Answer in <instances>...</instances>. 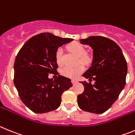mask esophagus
Listing matches in <instances>:
<instances>
[{
	"label": "esophagus",
	"mask_w": 135,
	"mask_h": 135,
	"mask_svg": "<svg viewBox=\"0 0 135 135\" xmlns=\"http://www.w3.org/2000/svg\"><path fill=\"white\" fill-rule=\"evenodd\" d=\"M72 81L73 84V85H75L76 83H77V81H75V80H72V81Z\"/></svg>",
	"instance_id": "1"
}]
</instances>
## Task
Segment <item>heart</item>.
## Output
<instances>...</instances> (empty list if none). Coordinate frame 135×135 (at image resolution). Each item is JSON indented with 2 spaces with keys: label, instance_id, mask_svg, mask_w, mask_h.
<instances>
[{
  "label": "heart",
  "instance_id": "obj_1",
  "mask_svg": "<svg viewBox=\"0 0 135 135\" xmlns=\"http://www.w3.org/2000/svg\"><path fill=\"white\" fill-rule=\"evenodd\" d=\"M68 48L72 53L78 57L79 61L83 64H87L90 59L86 55V50L84 46L78 42H73L68 46ZM56 62L59 66L62 65V48H58L55 54ZM84 71V67L82 65H77L74 67L65 66L61 70L62 75L71 79H76Z\"/></svg>",
  "mask_w": 135,
  "mask_h": 135
}]
</instances>
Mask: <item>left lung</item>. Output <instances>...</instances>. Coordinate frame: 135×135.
Returning <instances> with one entry per match:
<instances>
[{"label": "left lung", "mask_w": 135, "mask_h": 135, "mask_svg": "<svg viewBox=\"0 0 135 135\" xmlns=\"http://www.w3.org/2000/svg\"><path fill=\"white\" fill-rule=\"evenodd\" d=\"M80 42L92 48L93 60L91 67L83 75L89 83L81 82L84 91L77 96L78 105L85 112L102 114L116 102L124 87L127 61L118 45L107 37L91 36Z\"/></svg>", "instance_id": "8db88e82"}]
</instances>
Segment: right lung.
Returning a JSON list of instances; mask_svg holds the SVG:
<instances>
[{
	"label": "right lung",
	"instance_id": "add662e5",
	"mask_svg": "<svg viewBox=\"0 0 135 135\" xmlns=\"http://www.w3.org/2000/svg\"><path fill=\"white\" fill-rule=\"evenodd\" d=\"M73 40L42 33L31 37L19 51L14 63V84L23 103L33 112L43 114L57 109L62 94L72 87L67 77L59 75L53 80L48 75H59L56 51Z\"/></svg>",
	"mask_w": 135,
	"mask_h": 135
}]
</instances>
